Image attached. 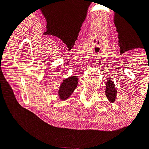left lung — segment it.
Instances as JSON below:
<instances>
[{"instance_id":"left-lung-1","label":"left lung","mask_w":149,"mask_h":149,"mask_svg":"<svg viewBox=\"0 0 149 149\" xmlns=\"http://www.w3.org/2000/svg\"><path fill=\"white\" fill-rule=\"evenodd\" d=\"M106 96L110 102H114L118 91L115 88V84L111 79H107L106 84Z\"/></svg>"}]
</instances>
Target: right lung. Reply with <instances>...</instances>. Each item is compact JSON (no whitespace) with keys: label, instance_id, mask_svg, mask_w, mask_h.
Listing matches in <instances>:
<instances>
[{"label":"right lung","instance_id":"right-lung-1","mask_svg":"<svg viewBox=\"0 0 149 149\" xmlns=\"http://www.w3.org/2000/svg\"><path fill=\"white\" fill-rule=\"evenodd\" d=\"M78 76H71L63 80L58 90V96L62 101L68 99L78 85Z\"/></svg>","mask_w":149,"mask_h":149}]
</instances>
